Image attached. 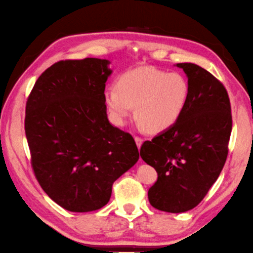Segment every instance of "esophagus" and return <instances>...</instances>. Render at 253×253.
Instances as JSON below:
<instances>
[{"instance_id":"obj_1","label":"esophagus","mask_w":253,"mask_h":253,"mask_svg":"<svg viewBox=\"0 0 253 253\" xmlns=\"http://www.w3.org/2000/svg\"><path fill=\"white\" fill-rule=\"evenodd\" d=\"M134 140H135V143H136V146H138V149L141 148V144H142V139L140 138V136H134Z\"/></svg>"}]
</instances>
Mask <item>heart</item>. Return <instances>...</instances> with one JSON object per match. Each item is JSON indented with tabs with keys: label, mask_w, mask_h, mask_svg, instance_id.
I'll return each mask as SVG.
<instances>
[{
	"label": "heart",
	"mask_w": 253,
	"mask_h": 253,
	"mask_svg": "<svg viewBox=\"0 0 253 253\" xmlns=\"http://www.w3.org/2000/svg\"><path fill=\"white\" fill-rule=\"evenodd\" d=\"M189 85L179 73L143 66L122 74L115 88H106L104 103L115 124L123 126L134 106V115L151 133L171 127L183 115Z\"/></svg>",
	"instance_id": "b5f03b06"
}]
</instances>
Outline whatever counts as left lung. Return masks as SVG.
I'll use <instances>...</instances> for the list:
<instances>
[{"instance_id":"8db88e82","label":"left lung","mask_w":253,"mask_h":253,"mask_svg":"<svg viewBox=\"0 0 253 253\" xmlns=\"http://www.w3.org/2000/svg\"><path fill=\"white\" fill-rule=\"evenodd\" d=\"M188 77L189 98L180 119L140 156L158 173L148 198L155 209L181 213L197 206L225 164L232 131L229 95L222 83L195 64H177Z\"/></svg>"}]
</instances>
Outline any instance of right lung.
<instances>
[{
  "instance_id": "1",
  "label": "right lung",
  "mask_w": 253,
  "mask_h": 253,
  "mask_svg": "<svg viewBox=\"0 0 253 253\" xmlns=\"http://www.w3.org/2000/svg\"><path fill=\"white\" fill-rule=\"evenodd\" d=\"M109 64L98 58L58 61L41 74L27 101L33 172L45 194L70 212L102 209L114 181L139 159L132 135L107 119Z\"/></svg>"
}]
</instances>
